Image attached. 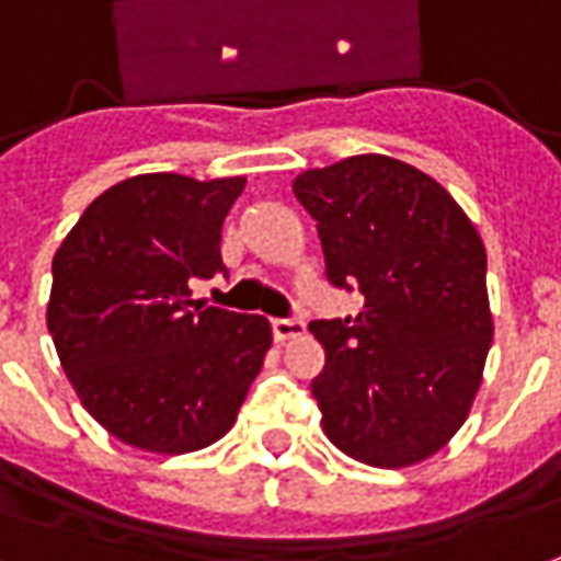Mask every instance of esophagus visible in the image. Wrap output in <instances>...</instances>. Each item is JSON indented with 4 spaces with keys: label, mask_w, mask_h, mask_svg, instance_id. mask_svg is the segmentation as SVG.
I'll list each match as a JSON object with an SVG mask.
<instances>
[{
    "label": "esophagus",
    "mask_w": 561,
    "mask_h": 561,
    "mask_svg": "<svg viewBox=\"0 0 561 561\" xmlns=\"http://www.w3.org/2000/svg\"><path fill=\"white\" fill-rule=\"evenodd\" d=\"M307 334V324L304 319H273V336L285 343V340H294V336Z\"/></svg>",
    "instance_id": "34e87169"
}]
</instances>
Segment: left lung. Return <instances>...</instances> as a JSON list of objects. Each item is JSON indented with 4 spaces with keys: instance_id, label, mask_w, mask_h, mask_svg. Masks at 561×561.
Instances as JSON below:
<instances>
[{
    "instance_id": "left-lung-1",
    "label": "left lung",
    "mask_w": 561,
    "mask_h": 561,
    "mask_svg": "<svg viewBox=\"0 0 561 561\" xmlns=\"http://www.w3.org/2000/svg\"><path fill=\"white\" fill-rule=\"evenodd\" d=\"M294 197L316 218L328 282L364 294L355 319L309 324L324 346L321 428L355 461L416 465L449 444L483 382V240L444 185L386 154L307 170Z\"/></svg>"
}]
</instances>
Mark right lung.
<instances>
[{
  "mask_svg": "<svg viewBox=\"0 0 561 561\" xmlns=\"http://www.w3.org/2000/svg\"><path fill=\"white\" fill-rule=\"evenodd\" d=\"M245 179L133 175L90 203L54 254L48 331L108 434L160 456L225 437L273 343L264 316L191 300L213 279Z\"/></svg>",
  "mask_w": 561,
  "mask_h": 561,
  "instance_id": "right-lung-1",
  "label": "right lung"
}]
</instances>
